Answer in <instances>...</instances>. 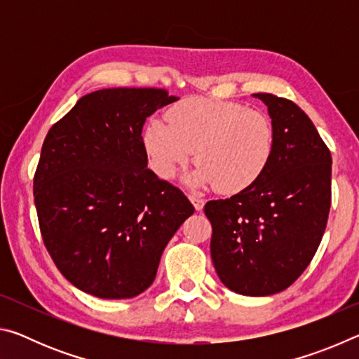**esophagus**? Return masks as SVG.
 Segmentation results:
<instances>
[{
    "label": "esophagus",
    "instance_id": "34e87169",
    "mask_svg": "<svg viewBox=\"0 0 359 359\" xmlns=\"http://www.w3.org/2000/svg\"><path fill=\"white\" fill-rule=\"evenodd\" d=\"M190 201H191V204H193V208L196 209L198 212H199V210H203V208H204V199H203V198L194 196V194H191V196H190Z\"/></svg>",
    "mask_w": 359,
    "mask_h": 359
}]
</instances>
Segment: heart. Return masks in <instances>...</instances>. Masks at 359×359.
I'll return each mask as SVG.
<instances>
[{
	"label": "heart",
	"instance_id": "b5f03b06",
	"mask_svg": "<svg viewBox=\"0 0 359 359\" xmlns=\"http://www.w3.org/2000/svg\"><path fill=\"white\" fill-rule=\"evenodd\" d=\"M166 120H150L142 135L149 165L161 179H171L194 150L199 165L187 184L233 194L252 187L274 155L271 118L239 102L188 98L169 109Z\"/></svg>",
	"mask_w": 359,
	"mask_h": 359
}]
</instances>
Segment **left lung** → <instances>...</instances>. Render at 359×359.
I'll return each instance as SVG.
<instances>
[{"label": "left lung", "mask_w": 359, "mask_h": 359, "mask_svg": "<svg viewBox=\"0 0 359 359\" xmlns=\"http://www.w3.org/2000/svg\"><path fill=\"white\" fill-rule=\"evenodd\" d=\"M276 133L274 155L247 190L204 205L210 257L224 287L244 296L288 288L311 263L331 208V154L293 101L255 93Z\"/></svg>", "instance_id": "obj_1"}]
</instances>
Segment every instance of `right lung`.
Returning <instances> with one entry per match:
<instances>
[{"label": "right lung", "mask_w": 359, "mask_h": 359, "mask_svg": "<svg viewBox=\"0 0 359 359\" xmlns=\"http://www.w3.org/2000/svg\"><path fill=\"white\" fill-rule=\"evenodd\" d=\"M179 98L102 88L48 130L34 174L41 234L60 272L85 293L128 299L155 280L168 242L194 208L147 168L142 126Z\"/></svg>", "instance_id": "right-lung-1"}]
</instances>
